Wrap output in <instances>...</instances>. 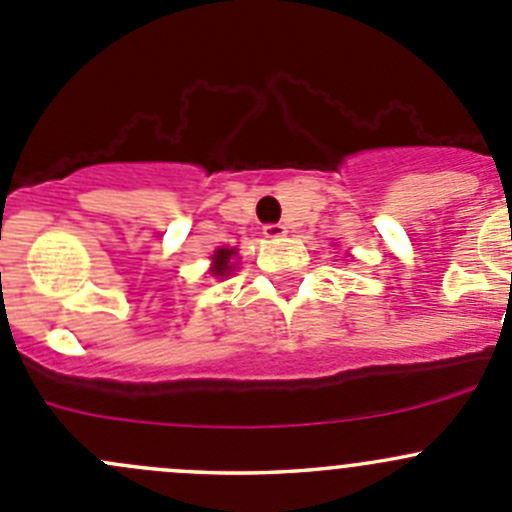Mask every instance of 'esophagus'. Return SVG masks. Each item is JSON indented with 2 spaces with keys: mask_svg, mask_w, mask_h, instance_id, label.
<instances>
[{
  "mask_svg": "<svg viewBox=\"0 0 512 512\" xmlns=\"http://www.w3.org/2000/svg\"><path fill=\"white\" fill-rule=\"evenodd\" d=\"M262 232H265V237H270V240H280V237L287 235V227L282 223H270L262 227Z\"/></svg>",
  "mask_w": 512,
  "mask_h": 512,
  "instance_id": "esophagus-1",
  "label": "esophagus"
}]
</instances>
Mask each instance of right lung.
I'll return each mask as SVG.
<instances>
[{
	"mask_svg": "<svg viewBox=\"0 0 512 512\" xmlns=\"http://www.w3.org/2000/svg\"><path fill=\"white\" fill-rule=\"evenodd\" d=\"M235 255V250H227V247H220L213 255V275L215 277H227L230 275V257Z\"/></svg>",
	"mask_w": 512,
	"mask_h": 512,
	"instance_id": "obj_1",
	"label": "right lung"
}]
</instances>
